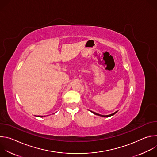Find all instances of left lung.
Segmentation results:
<instances>
[{
  "label": "left lung",
  "instance_id": "obj_1",
  "mask_svg": "<svg viewBox=\"0 0 157 157\" xmlns=\"http://www.w3.org/2000/svg\"><path fill=\"white\" fill-rule=\"evenodd\" d=\"M91 112H92V111H91ZM92 113H93V114H94L95 115H98V116H101V117H110V116H112L114 115L116 113H117V111L115 112V113H113V114H110V115H107V116H103V115H101V114H98V113H94V112H92Z\"/></svg>",
  "mask_w": 157,
  "mask_h": 157
}]
</instances>
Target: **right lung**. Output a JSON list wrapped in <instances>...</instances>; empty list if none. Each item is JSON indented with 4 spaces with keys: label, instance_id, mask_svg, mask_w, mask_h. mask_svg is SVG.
<instances>
[{
    "label": "right lung",
    "instance_id": "obj_1",
    "mask_svg": "<svg viewBox=\"0 0 157 157\" xmlns=\"http://www.w3.org/2000/svg\"><path fill=\"white\" fill-rule=\"evenodd\" d=\"M38 117H43V116H38Z\"/></svg>",
    "mask_w": 157,
    "mask_h": 157
}]
</instances>
